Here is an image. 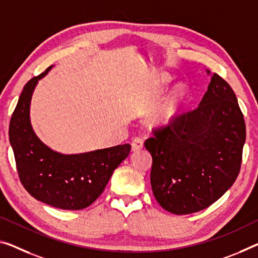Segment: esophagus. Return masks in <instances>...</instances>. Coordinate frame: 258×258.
Masks as SVG:
<instances>
[{"label":"esophagus","mask_w":258,"mask_h":258,"mask_svg":"<svg viewBox=\"0 0 258 258\" xmlns=\"http://www.w3.org/2000/svg\"><path fill=\"white\" fill-rule=\"evenodd\" d=\"M132 148L133 151H140L141 149H143V140L141 137H135L133 142H132Z\"/></svg>","instance_id":"obj_1"}]
</instances>
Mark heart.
Segmentation results:
<instances>
[{"instance_id":"obj_1","label":"heart","mask_w":258,"mask_h":258,"mask_svg":"<svg viewBox=\"0 0 258 258\" xmlns=\"http://www.w3.org/2000/svg\"><path fill=\"white\" fill-rule=\"evenodd\" d=\"M183 97L184 92L182 88H177L166 97L151 116V124L154 126L169 124L179 112V107Z\"/></svg>"}]
</instances>
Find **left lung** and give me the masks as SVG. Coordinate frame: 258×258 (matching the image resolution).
Masks as SVG:
<instances>
[{
    "label": "left lung",
    "instance_id": "left-lung-1",
    "mask_svg": "<svg viewBox=\"0 0 258 258\" xmlns=\"http://www.w3.org/2000/svg\"><path fill=\"white\" fill-rule=\"evenodd\" d=\"M153 133L144 145L152 156L153 195L166 211L189 215L207 209L235 182L245 123L234 91L219 75H212L195 109Z\"/></svg>",
    "mask_w": 258,
    "mask_h": 258
}]
</instances>
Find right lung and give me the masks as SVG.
<instances>
[{
    "instance_id": "obj_1",
    "label": "right lung",
    "mask_w": 258,
    "mask_h": 258,
    "mask_svg": "<svg viewBox=\"0 0 258 258\" xmlns=\"http://www.w3.org/2000/svg\"><path fill=\"white\" fill-rule=\"evenodd\" d=\"M30 79L24 86L9 125V140L24 188L35 200L62 210L88 208L108 183L118 165L129 156L130 144L96 151L63 154L39 140L30 121V105L39 79L51 69Z\"/></svg>"
}]
</instances>
